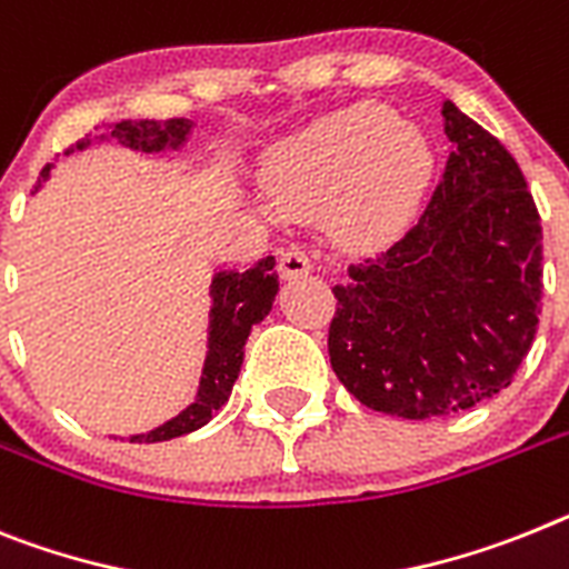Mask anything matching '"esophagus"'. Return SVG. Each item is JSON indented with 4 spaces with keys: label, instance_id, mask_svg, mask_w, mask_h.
Masks as SVG:
<instances>
[{
    "label": "esophagus",
    "instance_id": "34e87169",
    "mask_svg": "<svg viewBox=\"0 0 569 569\" xmlns=\"http://www.w3.org/2000/svg\"><path fill=\"white\" fill-rule=\"evenodd\" d=\"M279 270H281V276H288V279H296V276H308L310 270H313L308 250L299 244H290L288 250H281L279 252Z\"/></svg>",
    "mask_w": 569,
    "mask_h": 569
}]
</instances>
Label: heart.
<instances>
[{
	"label": "heart",
	"mask_w": 569,
	"mask_h": 569,
	"mask_svg": "<svg viewBox=\"0 0 569 569\" xmlns=\"http://www.w3.org/2000/svg\"><path fill=\"white\" fill-rule=\"evenodd\" d=\"M431 169L435 154L415 126L382 103H357L276 146L264 183L281 216L331 212L345 238L373 241L415 210Z\"/></svg>",
	"instance_id": "b5f03b06"
}]
</instances>
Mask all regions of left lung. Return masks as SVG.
Masks as SVG:
<instances>
[{"label": "left lung", "instance_id": "1", "mask_svg": "<svg viewBox=\"0 0 569 569\" xmlns=\"http://www.w3.org/2000/svg\"><path fill=\"white\" fill-rule=\"evenodd\" d=\"M446 172L415 227L348 267L331 366L362 406L406 420L466 411L512 382L538 331L541 216L501 140L443 103Z\"/></svg>", "mask_w": 569, "mask_h": 569}]
</instances>
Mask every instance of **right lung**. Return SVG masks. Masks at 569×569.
Returning a JSON list of instances; mask_svg holds the SVG:
<instances>
[{
    "instance_id": "1",
    "label": "right lung",
    "mask_w": 569,
    "mask_h": 569,
    "mask_svg": "<svg viewBox=\"0 0 569 569\" xmlns=\"http://www.w3.org/2000/svg\"><path fill=\"white\" fill-rule=\"evenodd\" d=\"M192 132V123L183 118L172 120H120L111 126V138L118 143L138 149V152H163V149H178L183 146L187 134ZM91 140H80L71 146L86 149ZM66 152V154H68ZM51 167L40 172V183L46 181ZM212 310H210V351L203 359L201 386L192 406L181 411L178 417L167 420L163 426L152 429L149 435H132V443H160V440H172V437L189 435V431L201 429L212 420L221 406L230 400L232 382L238 380L241 362H244V342L250 337L252 325L270 313L279 293V273H276L273 256L261 259L250 270H221L212 276Z\"/></svg>"
}]
</instances>
